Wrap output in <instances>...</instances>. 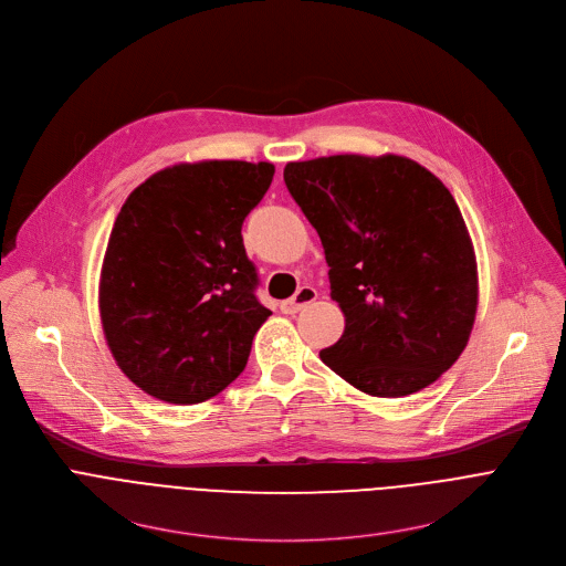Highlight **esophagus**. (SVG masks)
<instances>
[{
    "mask_svg": "<svg viewBox=\"0 0 566 566\" xmlns=\"http://www.w3.org/2000/svg\"><path fill=\"white\" fill-rule=\"evenodd\" d=\"M315 297H317V291L313 286H302V289H297V293L291 300H284L280 304V308H282V313L293 315V313L302 311L306 304H311Z\"/></svg>",
    "mask_w": 566,
    "mask_h": 566,
    "instance_id": "esophagus-1",
    "label": "esophagus"
}]
</instances>
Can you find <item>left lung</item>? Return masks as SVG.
Listing matches in <instances>:
<instances>
[{"instance_id": "obj_1", "label": "left lung", "mask_w": 566, "mask_h": 566, "mask_svg": "<svg viewBox=\"0 0 566 566\" xmlns=\"http://www.w3.org/2000/svg\"><path fill=\"white\" fill-rule=\"evenodd\" d=\"M284 184L319 234L345 334L319 352L356 389L400 398L468 345L474 249L450 190L417 160L338 154L286 164Z\"/></svg>"}]
</instances>
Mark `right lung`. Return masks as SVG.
<instances>
[{
    "mask_svg": "<svg viewBox=\"0 0 566 566\" xmlns=\"http://www.w3.org/2000/svg\"><path fill=\"white\" fill-rule=\"evenodd\" d=\"M273 164L199 160L151 175L123 203L101 271V319L123 374L145 394L192 406L244 371L271 311L241 223Z\"/></svg>",
    "mask_w": 566,
    "mask_h": 566,
    "instance_id": "1",
    "label": "right lung"
}]
</instances>
